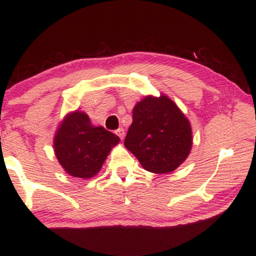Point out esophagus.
<instances>
[{
	"mask_svg": "<svg viewBox=\"0 0 256 256\" xmlns=\"http://www.w3.org/2000/svg\"><path fill=\"white\" fill-rule=\"evenodd\" d=\"M116 136H119L120 140H124V137H125V130H124V128H118V130L116 131Z\"/></svg>",
	"mask_w": 256,
	"mask_h": 256,
	"instance_id": "esophagus-1",
	"label": "esophagus"
}]
</instances>
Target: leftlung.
<instances>
[{
  "mask_svg": "<svg viewBox=\"0 0 256 256\" xmlns=\"http://www.w3.org/2000/svg\"><path fill=\"white\" fill-rule=\"evenodd\" d=\"M124 144L146 171L170 173L190 154L192 126L166 95L146 96L134 106Z\"/></svg>",
  "mask_w": 256,
  "mask_h": 256,
  "instance_id": "obj_1",
  "label": "left lung"
}]
</instances>
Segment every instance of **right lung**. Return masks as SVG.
<instances>
[{
    "label": "right lung",
    "instance_id": "obj_1",
    "mask_svg": "<svg viewBox=\"0 0 256 256\" xmlns=\"http://www.w3.org/2000/svg\"><path fill=\"white\" fill-rule=\"evenodd\" d=\"M119 140L102 126H92L84 112L76 110L58 126L54 137L55 155L70 176L91 178L98 173L112 146Z\"/></svg>",
    "mask_w": 256,
    "mask_h": 256
}]
</instances>
